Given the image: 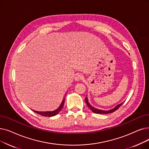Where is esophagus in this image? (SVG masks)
Wrapping results in <instances>:
<instances>
[{
    "instance_id": "esophagus-1",
    "label": "esophagus",
    "mask_w": 149,
    "mask_h": 149,
    "mask_svg": "<svg viewBox=\"0 0 149 149\" xmlns=\"http://www.w3.org/2000/svg\"><path fill=\"white\" fill-rule=\"evenodd\" d=\"M83 76L80 74H77L75 77V80L76 81H79V80H83Z\"/></svg>"
}]
</instances>
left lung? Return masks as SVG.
<instances>
[{
	"mask_svg": "<svg viewBox=\"0 0 149 149\" xmlns=\"http://www.w3.org/2000/svg\"><path fill=\"white\" fill-rule=\"evenodd\" d=\"M85 102L86 103V104L88 105V107L91 109V110L93 112L95 113H97V114H108V113H113L115 111L117 110L118 109H119V108L122 105V103H120L119 105H118L117 106H116L113 109H110V110H108V111H104V110H101V109H97L95 108H94L93 107H92L91 105L89 102H88V98L85 97Z\"/></svg>",
	"mask_w": 149,
	"mask_h": 149,
	"instance_id": "8db88e82",
	"label": "left lung"
}]
</instances>
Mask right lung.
Listing matches in <instances>:
<instances>
[{
	"label": "right lung",
	"mask_w": 149,
	"mask_h": 149,
	"mask_svg": "<svg viewBox=\"0 0 149 149\" xmlns=\"http://www.w3.org/2000/svg\"><path fill=\"white\" fill-rule=\"evenodd\" d=\"M64 99H63L61 105L60 106V107L58 108L57 109L53 111H44V112H41V111H34L33 110L34 112L38 114H40L42 116H47V117H52V116H54L55 115H56L57 114H58L60 113V111L61 110V109L63 108V106H64Z\"/></svg>",
	"instance_id": "obj_1"
}]
</instances>
